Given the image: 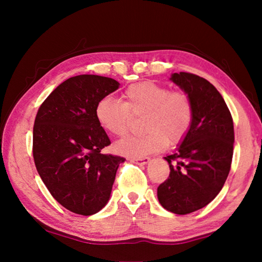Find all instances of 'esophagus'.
<instances>
[{
  "mask_svg": "<svg viewBox=\"0 0 262 262\" xmlns=\"http://www.w3.org/2000/svg\"><path fill=\"white\" fill-rule=\"evenodd\" d=\"M129 162L140 164V165H145V164H148V163L150 162V158H149V157H143V158H129Z\"/></svg>",
  "mask_w": 262,
  "mask_h": 262,
  "instance_id": "34e87169",
  "label": "esophagus"
}]
</instances>
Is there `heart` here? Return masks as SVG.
Here are the masks:
<instances>
[{
    "instance_id": "heart-1",
    "label": "heart",
    "mask_w": 262,
    "mask_h": 262,
    "mask_svg": "<svg viewBox=\"0 0 262 262\" xmlns=\"http://www.w3.org/2000/svg\"><path fill=\"white\" fill-rule=\"evenodd\" d=\"M95 114L100 127L117 137L129 129L132 117L144 115V134L128 136L114 147L123 156L142 158L162 151L167 143L183 141L192 126L194 108L186 92L171 91L165 85L144 81L128 86L122 101L103 97L96 105Z\"/></svg>"
}]
</instances>
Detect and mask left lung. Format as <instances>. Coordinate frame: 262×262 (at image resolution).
I'll return each mask as SVG.
<instances>
[{
  "label": "left lung",
  "instance_id": "1",
  "mask_svg": "<svg viewBox=\"0 0 262 262\" xmlns=\"http://www.w3.org/2000/svg\"><path fill=\"white\" fill-rule=\"evenodd\" d=\"M171 81L192 100L193 122L174 154L164 157L170 176L158 186L166 210L178 215L206 207L221 192L233 155V121L223 97L207 79L189 73L172 74Z\"/></svg>",
  "mask_w": 262,
  "mask_h": 262
}]
</instances>
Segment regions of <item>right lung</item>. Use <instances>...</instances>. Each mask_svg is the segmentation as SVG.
Returning <instances> with one entry per match:
<instances>
[{"label": "right lung", "mask_w": 262, "mask_h": 262, "mask_svg": "<svg viewBox=\"0 0 262 262\" xmlns=\"http://www.w3.org/2000/svg\"><path fill=\"white\" fill-rule=\"evenodd\" d=\"M113 78L78 75L61 83L38 110L33 158L52 196L66 209L90 216L110 200L123 157L101 154L111 144L96 119L98 101L119 88Z\"/></svg>", "instance_id": "right-lung-1"}]
</instances>
